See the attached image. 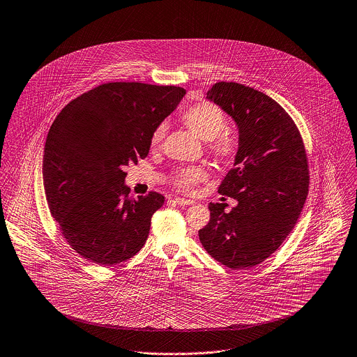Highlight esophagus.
I'll list each match as a JSON object with an SVG mask.
<instances>
[{"instance_id": "obj_1", "label": "esophagus", "mask_w": 357, "mask_h": 357, "mask_svg": "<svg viewBox=\"0 0 357 357\" xmlns=\"http://www.w3.org/2000/svg\"><path fill=\"white\" fill-rule=\"evenodd\" d=\"M174 203H175V204H178V206H190V204H193V202H192V200L182 199V197H176V199H174Z\"/></svg>"}]
</instances>
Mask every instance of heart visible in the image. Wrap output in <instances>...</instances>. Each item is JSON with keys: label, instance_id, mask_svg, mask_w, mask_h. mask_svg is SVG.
<instances>
[{"label": "heart", "instance_id": "heart-1", "mask_svg": "<svg viewBox=\"0 0 357 357\" xmlns=\"http://www.w3.org/2000/svg\"><path fill=\"white\" fill-rule=\"evenodd\" d=\"M183 124L202 141L208 142V147L215 157L230 161L238 153V139L234 134L223 131L226 128L225 113L210 102L197 103L186 109L182 114ZM165 134V126H158L150 138L153 147L158 146ZM207 171L203 167H188L176 171L174 183L178 189L189 192L199 182L204 181Z\"/></svg>", "mask_w": 357, "mask_h": 357}]
</instances>
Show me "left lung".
I'll return each mask as SVG.
<instances>
[{
    "mask_svg": "<svg viewBox=\"0 0 357 357\" xmlns=\"http://www.w3.org/2000/svg\"><path fill=\"white\" fill-rule=\"evenodd\" d=\"M207 99L234 121L238 153L218 192L237 200L230 213L210 203V222L199 230L206 251L231 269L269 258L303 208L309 171L301 134L271 96L237 82H216Z\"/></svg>",
    "mask_w": 357,
    "mask_h": 357,
    "instance_id": "obj_1",
    "label": "left lung"
}]
</instances>
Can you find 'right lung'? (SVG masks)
<instances>
[{
    "mask_svg": "<svg viewBox=\"0 0 357 357\" xmlns=\"http://www.w3.org/2000/svg\"><path fill=\"white\" fill-rule=\"evenodd\" d=\"M186 91L102 84L66 105L47 135L43 179L50 211L73 250L112 266L137 255L164 196H128L124 168L150 150L153 131Z\"/></svg>",
    "mask_w": 357,
    "mask_h": 357,
    "instance_id": "right-lung-1",
    "label": "right lung"
}]
</instances>
